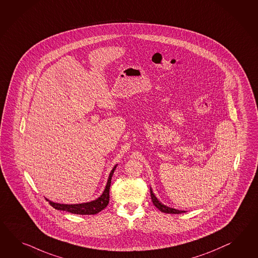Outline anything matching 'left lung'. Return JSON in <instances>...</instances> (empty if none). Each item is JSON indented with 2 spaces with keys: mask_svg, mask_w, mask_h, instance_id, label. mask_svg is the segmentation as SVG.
<instances>
[{
  "mask_svg": "<svg viewBox=\"0 0 258 258\" xmlns=\"http://www.w3.org/2000/svg\"><path fill=\"white\" fill-rule=\"evenodd\" d=\"M150 194H151V199L154 205L162 213H166V214H182V213H185V211H181V210H177L174 208L168 207L166 205H164L163 203H161L160 201H158L157 199V197L155 196V194L153 193L152 188L150 187Z\"/></svg>",
  "mask_w": 258,
  "mask_h": 258,
  "instance_id": "left-lung-1",
  "label": "left lung"
}]
</instances>
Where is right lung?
Instances as JSON below:
<instances>
[{
    "label": "right lung",
    "mask_w": 258,
    "mask_h": 258,
    "mask_svg": "<svg viewBox=\"0 0 258 258\" xmlns=\"http://www.w3.org/2000/svg\"><path fill=\"white\" fill-rule=\"evenodd\" d=\"M116 166H117V164L113 167V170H111V172L109 174L104 191L98 199H96L94 201L85 202V203H79V204H60V203H56V202L50 201L47 199H46V201L49 202V204L52 207L55 208L58 211H65V212H69L71 214H82V215L98 214L106 207L109 203V199H110L109 192H110V186H111V180H112L113 171L116 169Z\"/></svg>",
    "instance_id": "add662e5"
}]
</instances>
